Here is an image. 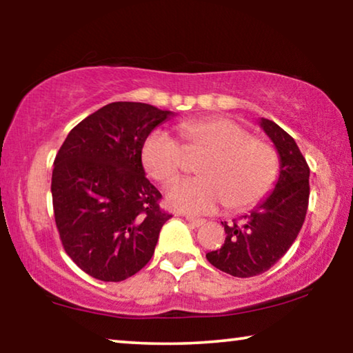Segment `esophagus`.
I'll list each match as a JSON object with an SVG mask.
<instances>
[{"label":"esophagus","instance_id":"1","mask_svg":"<svg viewBox=\"0 0 353 353\" xmlns=\"http://www.w3.org/2000/svg\"><path fill=\"white\" fill-rule=\"evenodd\" d=\"M186 221H190L192 226H202L205 223L204 219H196V216H191V215H186Z\"/></svg>","mask_w":353,"mask_h":353}]
</instances>
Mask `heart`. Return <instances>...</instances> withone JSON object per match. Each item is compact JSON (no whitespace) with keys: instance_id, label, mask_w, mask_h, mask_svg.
I'll use <instances>...</instances> for the list:
<instances>
[{"instance_id":"obj_1","label":"heart","mask_w":353,"mask_h":353,"mask_svg":"<svg viewBox=\"0 0 353 353\" xmlns=\"http://www.w3.org/2000/svg\"><path fill=\"white\" fill-rule=\"evenodd\" d=\"M178 134L183 146L163 130L149 133L141 146L144 170L163 185L176 180L186 168L185 150L204 154L197 163L201 176L178 181L168 190L167 202L175 210L209 214L221 204L230 210H248L273 190L278 154L241 123L225 117L186 120L178 125Z\"/></svg>"}]
</instances>
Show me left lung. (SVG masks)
Segmentation results:
<instances>
[{
  "mask_svg": "<svg viewBox=\"0 0 353 353\" xmlns=\"http://www.w3.org/2000/svg\"><path fill=\"white\" fill-rule=\"evenodd\" d=\"M262 128L272 138L281 157V172L274 191L241 221H221L225 243L205 257L215 268L236 278L262 274L288 252L308 209L310 167L291 134L272 120L262 119Z\"/></svg>",
  "mask_w": 353,
  "mask_h": 353,
  "instance_id": "1",
  "label": "left lung"
}]
</instances>
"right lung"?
I'll use <instances>...</instances> for the list:
<instances>
[{"instance_id": "right-lung-1", "label": "right lung", "mask_w": 353, "mask_h": 353, "mask_svg": "<svg viewBox=\"0 0 353 353\" xmlns=\"http://www.w3.org/2000/svg\"><path fill=\"white\" fill-rule=\"evenodd\" d=\"M172 112L144 103H110L75 125L56 154L52 210L62 248L101 281L138 273L170 219L144 175L141 146Z\"/></svg>"}]
</instances>
